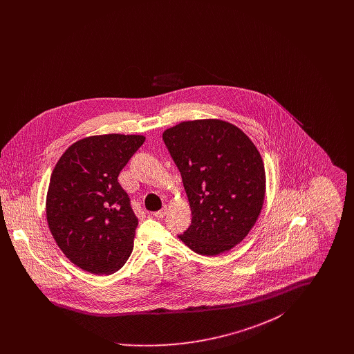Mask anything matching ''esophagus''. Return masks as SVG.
<instances>
[{
	"label": "esophagus",
	"instance_id": "esophagus-1",
	"mask_svg": "<svg viewBox=\"0 0 354 354\" xmlns=\"http://www.w3.org/2000/svg\"><path fill=\"white\" fill-rule=\"evenodd\" d=\"M166 214H167V207L165 205L162 209H159V211H156V212H152V216L156 218V219H162V218L166 216Z\"/></svg>",
	"mask_w": 354,
	"mask_h": 354
}]
</instances>
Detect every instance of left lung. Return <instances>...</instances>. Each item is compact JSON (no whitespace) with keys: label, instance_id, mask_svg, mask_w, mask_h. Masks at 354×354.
I'll return each instance as SVG.
<instances>
[{"label":"left lung","instance_id":"1","mask_svg":"<svg viewBox=\"0 0 354 354\" xmlns=\"http://www.w3.org/2000/svg\"><path fill=\"white\" fill-rule=\"evenodd\" d=\"M192 212L179 235L192 251H230L251 231L266 196L264 163L252 140L219 119L182 122L163 133Z\"/></svg>","mask_w":354,"mask_h":354}]
</instances>
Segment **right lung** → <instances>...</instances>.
<instances>
[{"label": "right lung", "instance_id": "1", "mask_svg": "<svg viewBox=\"0 0 354 354\" xmlns=\"http://www.w3.org/2000/svg\"><path fill=\"white\" fill-rule=\"evenodd\" d=\"M142 135L88 136L57 162L46 196V218L57 245L71 263L111 274L129 260L138 218L119 172L143 145Z\"/></svg>", "mask_w": 354, "mask_h": 354}]
</instances>
